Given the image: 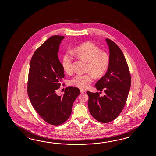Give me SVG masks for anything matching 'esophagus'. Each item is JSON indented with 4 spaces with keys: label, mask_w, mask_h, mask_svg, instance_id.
I'll list each match as a JSON object with an SVG mask.
<instances>
[{
    "label": "esophagus",
    "mask_w": 156,
    "mask_h": 156,
    "mask_svg": "<svg viewBox=\"0 0 156 156\" xmlns=\"http://www.w3.org/2000/svg\"><path fill=\"white\" fill-rule=\"evenodd\" d=\"M80 92H81V93L83 94V93H85V91L84 90L81 89L80 90Z\"/></svg>",
    "instance_id": "esophagus-1"
}]
</instances>
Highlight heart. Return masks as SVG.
<instances>
[{"instance_id":"heart-1","label":"heart","mask_w":156,"mask_h":156,"mask_svg":"<svg viewBox=\"0 0 156 156\" xmlns=\"http://www.w3.org/2000/svg\"><path fill=\"white\" fill-rule=\"evenodd\" d=\"M73 53L87 62V70L97 76L105 73L109 66V55L106 52L101 51L100 48L91 42L83 43L73 50ZM62 66L66 73H71L73 71V58L69 53H66L63 55ZM93 79L94 76L91 73H78L70 80V83L71 86L85 89L89 87Z\"/></svg>"}]
</instances>
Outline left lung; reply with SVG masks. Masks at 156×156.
Listing matches in <instances>:
<instances>
[{"label":"left lung","instance_id":"1","mask_svg":"<svg viewBox=\"0 0 156 156\" xmlns=\"http://www.w3.org/2000/svg\"><path fill=\"white\" fill-rule=\"evenodd\" d=\"M109 50L110 64L105 75L96 83L97 90L105 94L87 91L88 107L91 115L101 123L110 122L122 111L129 94L131 77L122 50L112 40L106 38ZM100 93V92H99Z\"/></svg>","mask_w":156,"mask_h":156}]
</instances>
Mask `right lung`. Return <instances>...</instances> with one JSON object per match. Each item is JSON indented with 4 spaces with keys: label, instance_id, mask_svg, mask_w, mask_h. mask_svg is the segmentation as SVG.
Wrapping results in <instances>:
<instances>
[{
    "label": "right lung",
    "instance_id": "1",
    "mask_svg": "<svg viewBox=\"0 0 156 156\" xmlns=\"http://www.w3.org/2000/svg\"><path fill=\"white\" fill-rule=\"evenodd\" d=\"M62 36H53L34 52L30 62L27 91L34 109L47 123L58 126L69 119L73 103L80 94L69 86L63 95L56 94L64 78L58 53Z\"/></svg>",
    "mask_w": 156,
    "mask_h": 156
}]
</instances>
